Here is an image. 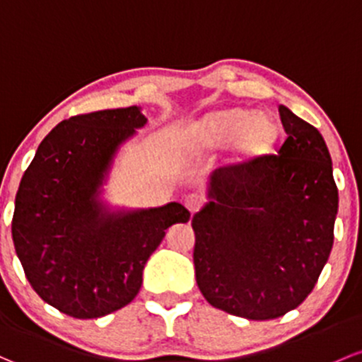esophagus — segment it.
Masks as SVG:
<instances>
[{
    "instance_id": "1",
    "label": "esophagus",
    "mask_w": 362,
    "mask_h": 362,
    "mask_svg": "<svg viewBox=\"0 0 362 362\" xmlns=\"http://www.w3.org/2000/svg\"><path fill=\"white\" fill-rule=\"evenodd\" d=\"M184 204L185 208H187V210L194 215V213L203 206V199H201V196H197V194H187V196L184 197Z\"/></svg>"
}]
</instances>
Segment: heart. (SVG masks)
Segmentation results:
<instances>
[{"label": "heart", "mask_w": 362, "mask_h": 362, "mask_svg": "<svg viewBox=\"0 0 362 362\" xmlns=\"http://www.w3.org/2000/svg\"><path fill=\"white\" fill-rule=\"evenodd\" d=\"M277 123L265 112L227 107L208 112L197 123L196 144L201 151H215L234 144L241 159H255L271 151L277 139Z\"/></svg>", "instance_id": "obj_1"}]
</instances>
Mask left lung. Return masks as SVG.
Masks as SVG:
<instances>
[{"label":"left lung","mask_w":362,"mask_h":362,"mask_svg":"<svg viewBox=\"0 0 362 362\" xmlns=\"http://www.w3.org/2000/svg\"><path fill=\"white\" fill-rule=\"evenodd\" d=\"M277 154L215 170L213 201L192 216L196 281L208 303L265 321L314 290L333 246L338 189L317 128L279 105Z\"/></svg>","instance_id":"obj_1"}]
</instances>
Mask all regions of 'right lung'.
<instances>
[{"instance_id": "1", "label": "right lung", "mask_w": 362, "mask_h": 362, "mask_svg": "<svg viewBox=\"0 0 362 362\" xmlns=\"http://www.w3.org/2000/svg\"><path fill=\"white\" fill-rule=\"evenodd\" d=\"M147 123L136 105L78 114L43 139L15 196L11 238L33 290L57 310L93 319L128 305L144 265L182 204L109 213L98 187L117 147Z\"/></svg>"}]
</instances>
